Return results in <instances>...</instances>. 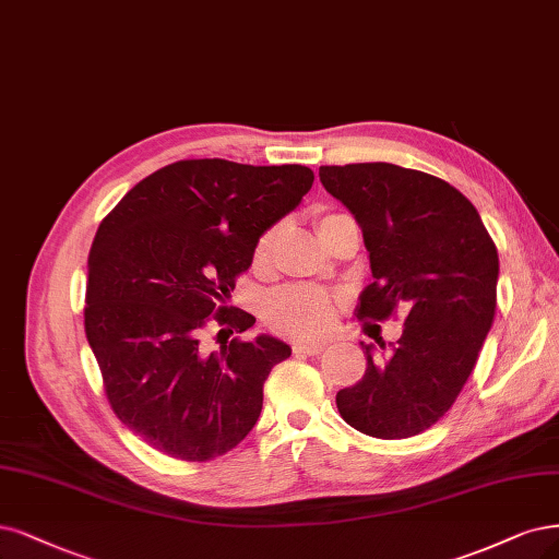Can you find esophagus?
I'll return each mask as SVG.
<instances>
[{
	"mask_svg": "<svg viewBox=\"0 0 559 559\" xmlns=\"http://www.w3.org/2000/svg\"><path fill=\"white\" fill-rule=\"evenodd\" d=\"M323 349L325 344H319V342H294L292 346V352L296 356H319Z\"/></svg>",
	"mask_w": 559,
	"mask_h": 559,
	"instance_id": "1",
	"label": "esophagus"
}]
</instances>
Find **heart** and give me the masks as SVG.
Wrapping results in <instances>:
<instances>
[{"mask_svg": "<svg viewBox=\"0 0 559 559\" xmlns=\"http://www.w3.org/2000/svg\"><path fill=\"white\" fill-rule=\"evenodd\" d=\"M333 217V215H325ZM321 217L319 224L325 219ZM280 228H271L259 238L254 247L257 263H265L271 259ZM265 323L273 331L294 337V340H317L333 329L337 317V300L323 292L319 286L310 284H292L273 292L263 305Z\"/></svg>", "mask_w": 559, "mask_h": 559, "instance_id": "b5f03b06", "label": "heart"}]
</instances>
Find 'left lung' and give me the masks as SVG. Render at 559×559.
<instances>
[{
    "label": "left lung",
    "instance_id": "left-lung-1",
    "mask_svg": "<svg viewBox=\"0 0 559 559\" xmlns=\"http://www.w3.org/2000/svg\"><path fill=\"white\" fill-rule=\"evenodd\" d=\"M321 185L352 210L374 282L356 317L404 310L397 342L365 346L368 368L335 397L362 435L407 439L444 416L478 360L497 310V247L476 207L430 173L386 162L321 166Z\"/></svg>",
    "mask_w": 559,
    "mask_h": 559
}]
</instances>
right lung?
I'll list each match as a JSON object with an SVG mask.
<instances>
[{
	"instance_id": "obj_1",
	"label": "right lung",
	"mask_w": 559,
	"mask_h": 559,
	"mask_svg": "<svg viewBox=\"0 0 559 559\" xmlns=\"http://www.w3.org/2000/svg\"><path fill=\"white\" fill-rule=\"evenodd\" d=\"M314 173L182 159L152 173L104 217L87 259L85 335L112 414L159 453L205 463L257 426L263 383L288 344L245 333L226 300L259 238L300 203Z\"/></svg>"
}]
</instances>
